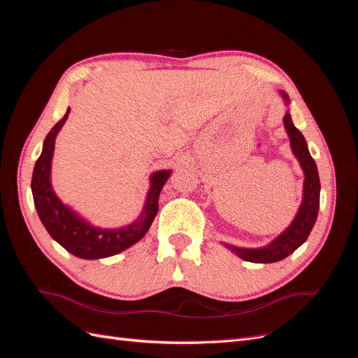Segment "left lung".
Segmentation results:
<instances>
[{"instance_id":"8db88e82","label":"left lung","mask_w":358,"mask_h":358,"mask_svg":"<svg viewBox=\"0 0 358 358\" xmlns=\"http://www.w3.org/2000/svg\"><path fill=\"white\" fill-rule=\"evenodd\" d=\"M282 96L285 103L288 104L289 103L288 95L282 92ZM284 125L289 136L292 154L297 157L303 171H305L303 201L300 204V209L296 215L294 221H292L288 229L282 234L278 236L270 245L264 248H257V249H245V248L225 245L227 248H230L237 257L245 259V262L275 263L287 258L289 254L294 252L300 245L306 242L309 233L313 229V224L317 221L318 210H320V176H318L317 164L309 154L305 137H303V134L294 127V124H292L291 115L288 112L284 116Z\"/></svg>"}]
</instances>
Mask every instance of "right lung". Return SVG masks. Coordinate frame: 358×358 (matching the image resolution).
I'll return each mask as SVG.
<instances>
[{
  "instance_id": "obj_1",
  "label": "right lung",
  "mask_w": 358,
  "mask_h": 358,
  "mask_svg": "<svg viewBox=\"0 0 358 358\" xmlns=\"http://www.w3.org/2000/svg\"><path fill=\"white\" fill-rule=\"evenodd\" d=\"M69 113L70 107L45 138L41 155L36 162L34 171H32V197H34L40 220L52 236V239H55L70 254L79 258H106L122 252L124 249L133 246L146 234L158 212V197L170 176V170L157 171L150 178V189L148 192L146 204L142 215L133 224L115 230H104L88 224L70 210L66 204H62L50 185V162L53 149H55V138L61 127L66 122Z\"/></svg>"
}]
</instances>
